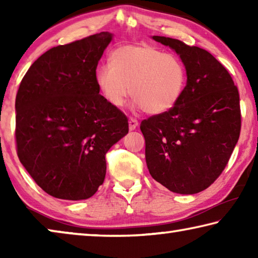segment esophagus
<instances>
[{"label": "esophagus", "instance_id": "obj_1", "mask_svg": "<svg viewBox=\"0 0 258 258\" xmlns=\"http://www.w3.org/2000/svg\"><path fill=\"white\" fill-rule=\"evenodd\" d=\"M139 125V121L137 118H133V117H131L130 120H128V127L131 131H133L138 127Z\"/></svg>", "mask_w": 258, "mask_h": 258}]
</instances>
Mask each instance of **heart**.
Here are the masks:
<instances>
[{
  "label": "heart",
  "mask_w": 258,
  "mask_h": 258,
  "mask_svg": "<svg viewBox=\"0 0 258 258\" xmlns=\"http://www.w3.org/2000/svg\"><path fill=\"white\" fill-rule=\"evenodd\" d=\"M97 85L113 107H123L132 93L139 107L150 115L165 113L180 102L186 85V69L175 55L149 44L120 45L110 64L97 72Z\"/></svg>",
  "instance_id": "heart-1"
}]
</instances>
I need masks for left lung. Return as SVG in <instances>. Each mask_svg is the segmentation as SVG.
<instances>
[{"instance_id": "1", "label": "left lung", "mask_w": 258, "mask_h": 258, "mask_svg": "<svg viewBox=\"0 0 258 258\" xmlns=\"http://www.w3.org/2000/svg\"><path fill=\"white\" fill-rule=\"evenodd\" d=\"M152 38L180 55L187 80L180 102L172 110L141 121L148 169L168 190L198 194L224 171L239 140L238 87L208 51L175 38Z\"/></svg>"}]
</instances>
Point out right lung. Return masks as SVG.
Segmentation results:
<instances>
[{
	"instance_id": "1",
	"label": "right lung",
	"mask_w": 258,
	"mask_h": 258,
	"mask_svg": "<svg viewBox=\"0 0 258 258\" xmlns=\"http://www.w3.org/2000/svg\"><path fill=\"white\" fill-rule=\"evenodd\" d=\"M111 37L102 32L52 47L17 92V155L54 198L92 197L106 176V154L128 132L127 117L99 94L95 80Z\"/></svg>"
}]
</instances>
